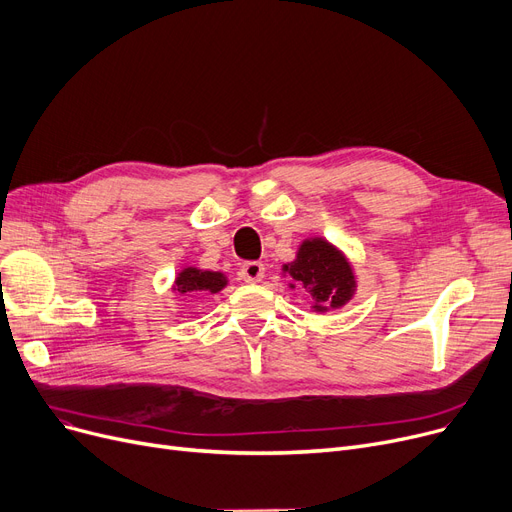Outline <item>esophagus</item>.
Masks as SVG:
<instances>
[{
  "mask_svg": "<svg viewBox=\"0 0 512 512\" xmlns=\"http://www.w3.org/2000/svg\"><path fill=\"white\" fill-rule=\"evenodd\" d=\"M241 279L246 283H258L264 279V264L262 262H246L241 266Z\"/></svg>",
  "mask_w": 512,
  "mask_h": 512,
  "instance_id": "esophagus-1",
  "label": "esophagus"
}]
</instances>
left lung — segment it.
Masks as SVG:
<instances>
[{
	"label": "left lung",
	"instance_id": "obj_1",
	"mask_svg": "<svg viewBox=\"0 0 512 512\" xmlns=\"http://www.w3.org/2000/svg\"><path fill=\"white\" fill-rule=\"evenodd\" d=\"M281 275L289 277V289H306L314 312L344 308L354 296L358 279L350 258L335 243L321 235L300 241L296 258L281 266Z\"/></svg>",
	"mask_w": 512,
	"mask_h": 512
}]
</instances>
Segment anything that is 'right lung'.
Returning <instances> with one entry per match:
<instances>
[{
	"label": "right lung",
	"mask_w": 512,
	"mask_h": 512,
	"mask_svg": "<svg viewBox=\"0 0 512 512\" xmlns=\"http://www.w3.org/2000/svg\"><path fill=\"white\" fill-rule=\"evenodd\" d=\"M229 285V279L221 271H204L198 266H183L175 275L170 291L177 296H198V294H218Z\"/></svg>",
	"instance_id": "right-lung-1"
}]
</instances>
